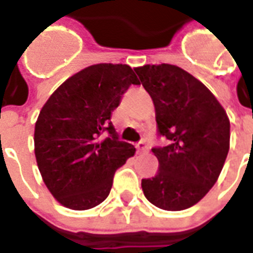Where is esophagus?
<instances>
[{"mask_svg": "<svg viewBox=\"0 0 253 253\" xmlns=\"http://www.w3.org/2000/svg\"><path fill=\"white\" fill-rule=\"evenodd\" d=\"M137 149H138V152L145 153V152H149V145L145 142V141H141V142L137 143Z\"/></svg>", "mask_w": 253, "mask_h": 253, "instance_id": "34e87169", "label": "esophagus"}]
</instances>
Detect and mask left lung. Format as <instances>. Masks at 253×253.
I'll return each instance as SVG.
<instances>
[{"label":"left lung","mask_w":253,"mask_h":253,"mask_svg":"<svg viewBox=\"0 0 253 253\" xmlns=\"http://www.w3.org/2000/svg\"><path fill=\"white\" fill-rule=\"evenodd\" d=\"M156 110L160 135L153 148L159 172L142 179L150 203L168 211L194 206L210 191L229 152L230 122L215 96L181 67L168 63L134 69Z\"/></svg>","instance_id":"1"}]
</instances>
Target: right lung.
Returning a JSON list of instances; mask_svg holds the SVG:
<instances>
[{
	"instance_id": "obj_1",
	"label": "right lung",
	"mask_w": 253,
	"mask_h": 253,
	"mask_svg": "<svg viewBox=\"0 0 253 253\" xmlns=\"http://www.w3.org/2000/svg\"><path fill=\"white\" fill-rule=\"evenodd\" d=\"M130 85L139 81L128 65H92L67 78L43 105L34 135L36 163L48 191L67 209L100 205L116 169L135 153L111 122ZM105 131L109 137L101 140Z\"/></svg>"
}]
</instances>
